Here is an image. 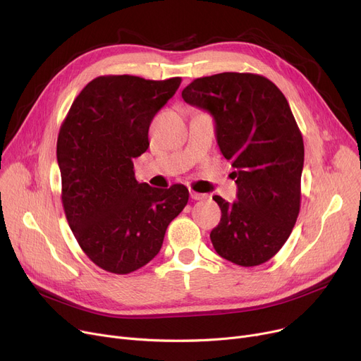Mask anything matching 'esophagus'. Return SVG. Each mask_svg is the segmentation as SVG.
Here are the masks:
<instances>
[{
    "label": "esophagus",
    "mask_w": 361,
    "mask_h": 361,
    "mask_svg": "<svg viewBox=\"0 0 361 361\" xmlns=\"http://www.w3.org/2000/svg\"><path fill=\"white\" fill-rule=\"evenodd\" d=\"M190 197L193 199V200H204V199H207L209 196H207L206 193H197V192H190Z\"/></svg>",
    "instance_id": "34e87169"
}]
</instances>
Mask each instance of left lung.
Wrapping results in <instances>:
<instances>
[{"mask_svg":"<svg viewBox=\"0 0 361 361\" xmlns=\"http://www.w3.org/2000/svg\"><path fill=\"white\" fill-rule=\"evenodd\" d=\"M183 99L211 114L216 142L235 168L237 200L221 196V221L211 231L216 253L257 267L288 240L300 212L305 145L283 93L253 73H219L193 80Z\"/></svg>","mask_w":361,"mask_h":361,"instance_id":"1","label":"left lung"}]
</instances>
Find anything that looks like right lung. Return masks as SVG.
<instances>
[{
  "instance_id": "right-lung-1",
  "label": "right lung",
  "mask_w": 361,
  "mask_h": 361,
  "mask_svg": "<svg viewBox=\"0 0 361 361\" xmlns=\"http://www.w3.org/2000/svg\"><path fill=\"white\" fill-rule=\"evenodd\" d=\"M181 79L99 75L74 99L56 140L61 200L86 256L126 275L154 259L188 202L183 184L150 187L135 177L133 159L149 147V126Z\"/></svg>"
}]
</instances>
